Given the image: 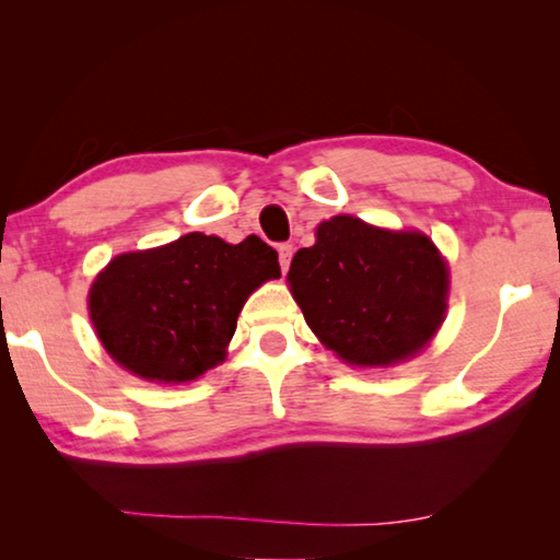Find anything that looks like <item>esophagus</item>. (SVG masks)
Here are the masks:
<instances>
[{
	"label": "esophagus",
	"mask_w": 560,
	"mask_h": 560,
	"mask_svg": "<svg viewBox=\"0 0 560 560\" xmlns=\"http://www.w3.org/2000/svg\"><path fill=\"white\" fill-rule=\"evenodd\" d=\"M291 257H293V246H291V244H281V246H279V264H281V271H283V273L289 271Z\"/></svg>",
	"instance_id": "esophagus-1"
}]
</instances>
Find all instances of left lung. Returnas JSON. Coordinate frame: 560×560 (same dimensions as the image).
<instances>
[{
	"instance_id": "1",
	"label": "left lung",
	"mask_w": 560,
	"mask_h": 560,
	"mask_svg": "<svg viewBox=\"0 0 560 560\" xmlns=\"http://www.w3.org/2000/svg\"><path fill=\"white\" fill-rule=\"evenodd\" d=\"M303 318L350 365H390L428 346L447 308V264L420 232L338 214L291 259Z\"/></svg>"
}]
</instances>
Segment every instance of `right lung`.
Listing matches in <instances>:
<instances>
[{
	"instance_id": "right-lung-1",
	"label": "right lung",
	"mask_w": 560,
	"mask_h": 560,
	"mask_svg": "<svg viewBox=\"0 0 560 560\" xmlns=\"http://www.w3.org/2000/svg\"><path fill=\"white\" fill-rule=\"evenodd\" d=\"M279 277V254L259 236L226 244L192 232L113 259L91 289V320L130 373L187 383L220 363L244 301Z\"/></svg>"
}]
</instances>
